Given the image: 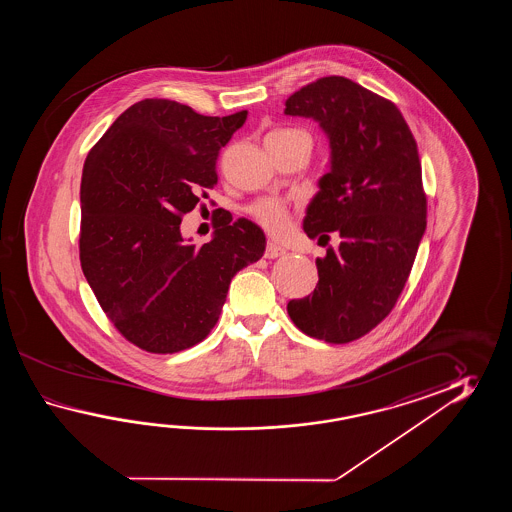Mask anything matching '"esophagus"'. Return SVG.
<instances>
[{"label":"esophagus","mask_w":512,"mask_h":512,"mask_svg":"<svg viewBox=\"0 0 512 512\" xmlns=\"http://www.w3.org/2000/svg\"><path fill=\"white\" fill-rule=\"evenodd\" d=\"M285 254V249H282L280 245H276V243H267V247H265V258H269V260H274V258H280Z\"/></svg>","instance_id":"esophagus-1"}]
</instances>
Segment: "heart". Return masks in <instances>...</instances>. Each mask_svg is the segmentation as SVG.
I'll use <instances>...</instances> for the list:
<instances>
[{
    "mask_svg": "<svg viewBox=\"0 0 512 512\" xmlns=\"http://www.w3.org/2000/svg\"><path fill=\"white\" fill-rule=\"evenodd\" d=\"M251 214L263 229L271 232L274 236H282L291 225L289 208L280 199H274V197L260 199L258 203H254L251 207Z\"/></svg>",
    "mask_w": 512,
    "mask_h": 512,
    "instance_id": "obj_1",
    "label": "heart"
}]
</instances>
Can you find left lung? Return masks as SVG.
<instances>
[{
    "instance_id": "8db88e82",
    "label": "left lung",
    "mask_w": 512,
    "mask_h": 512,
    "mask_svg": "<svg viewBox=\"0 0 512 512\" xmlns=\"http://www.w3.org/2000/svg\"><path fill=\"white\" fill-rule=\"evenodd\" d=\"M285 115L316 120L331 148L305 234L320 245L340 236L316 258L313 294L287 313L305 335L346 344L390 315L412 271L426 229L417 142L393 102L349 78L307 84L285 100Z\"/></svg>"
}]
</instances>
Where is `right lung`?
I'll list each match as a JSON object with an SVG mask.
<instances>
[{"mask_svg":"<svg viewBox=\"0 0 512 512\" xmlns=\"http://www.w3.org/2000/svg\"><path fill=\"white\" fill-rule=\"evenodd\" d=\"M247 111L205 117L146 98L126 109L87 153L80 185V263L120 335L150 353H177L207 337L230 280L260 260L265 234L225 219L196 247L181 218L218 183L219 150Z\"/></svg>","mask_w":512,"mask_h":512,"instance_id":"add662e5","label":"right lung"}]
</instances>
